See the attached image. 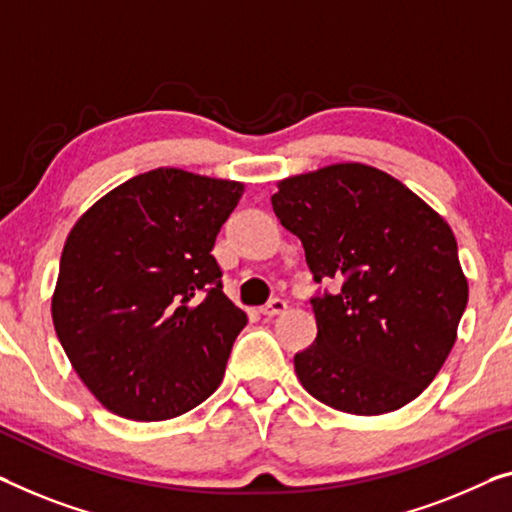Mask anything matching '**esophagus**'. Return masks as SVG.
<instances>
[{
    "label": "esophagus",
    "mask_w": 512,
    "mask_h": 512,
    "mask_svg": "<svg viewBox=\"0 0 512 512\" xmlns=\"http://www.w3.org/2000/svg\"><path fill=\"white\" fill-rule=\"evenodd\" d=\"M285 310H287V303L282 301V299H271L269 303L259 308V312H262L264 317H276V315H280V312H285Z\"/></svg>",
    "instance_id": "1"
}]
</instances>
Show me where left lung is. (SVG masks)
<instances>
[{
  "instance_id": "obj_1",
  "label": "left lung",
  "mask_w": 512,
  "mask_h": 512,
  "mask_svg": "<svg viewBox=\"0 0 512 512\" xmlns=\"http://www.w3.org/2000/svg\"><path fill=\"white\" fill-rule=\"evenodd\" d=\"M273 211L315 282L317 338L294 356L305 391L338 411L388 414L437 377L467 308L453 230L402 181L340 163L278 183Z\"/></svg>"
}]
</instances>
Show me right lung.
<instances>
[{
  "mask_svg": "<svg viewBox=\"0 0 512 512\" xmlns=\"http://www.w3.org/2000/svg\"><path fill=\"white\" fill-rule=\"evenodd\" d=\"M243 183L158 167L101 197L68 234L52 322L96 400L165 421L223 381L246 312L211 255Z\"/></svg>",
  "mask_w": 512,
  "mask_h": 512,
  "instance_id": "add662e5",
  "label": "right lung"
}]
</instances>
